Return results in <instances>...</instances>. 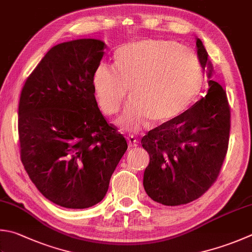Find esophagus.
<instances>
[{"instance_id":"obj_1","label":"esophagus","mask_w":252,"mask_h":252,"mask_svg":"<svg viewBox=\"0 0 252 252\" xmlns=\"http://www.w3.org/2000/svg\"><path fill=\"white\" fill-rule=\"evenodd\" d=\"M127 144L129 146V148H136L138 146V142L134 138V137H128L127 138Z\"/></svg>"}]
</instances>
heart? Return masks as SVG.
I'll use <instances>...</instances> for the list:
<instances>
[{"label": "heart", "mask_w": 252, "mask_h": 252, "mask_svg": "<svg viewBox=\"0 0 252 252\" xmlns=\"http://www.w3.org/2000/svg\"><path fill=\"white\" fill-rule=\"evenodd\" d=\"M202 67L196 56L178 42L146 39L125 46L115 57V68L98 64L92 84L106 115L120 111L130 89L132 102L117 124L138 131L149 122L164 125L188 110L201 91Z\"/></svg>", "instance_id": "b5f03b06"}]
</instances>
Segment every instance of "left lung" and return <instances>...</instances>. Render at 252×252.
Returning <instances> with one entry per match:
<instances>
[{
  "instance_id": "8db88e82",
  "label": "left lung",
  "mask_w": 252,
  "mask_h": 252,
  "mask_svg": "<svg viewBox=\"0 0 252 252\" xmlns=\"http://www.w3.org/2000/svg\"><path fill=\"white\" fill-rule=\"evenodd\" d=\"M197 57L208 77V91L168 124L154 128L141 139L150 161L144 173L148 196L167 206L188 204L216 181L228 149L230 107L226 91L211 80L213 65L201 39Z\"/></svg>"
}]
</instances>
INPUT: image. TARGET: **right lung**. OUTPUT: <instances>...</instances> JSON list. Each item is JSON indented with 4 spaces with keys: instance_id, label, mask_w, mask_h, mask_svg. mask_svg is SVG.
<instances>
[{
    "instance_id": "add662e5",
    "label": "right lung",
    "mask_w": 252,
    "mask_h": 252,
    "mask_svg": "<svg viewBox=\"0 0 252 252\" xmlns=\"http://www.w3.org/2000/svg\"><path fill=\"white\" fill-rule=\"evenodd\" d=\"M106 45L77 39L47 52L22 89L21 160L42 195L65 208L101 202L127 150L124 136L97 106L93 73Z\"/></svg>"
}]
</instances>
